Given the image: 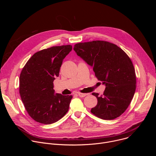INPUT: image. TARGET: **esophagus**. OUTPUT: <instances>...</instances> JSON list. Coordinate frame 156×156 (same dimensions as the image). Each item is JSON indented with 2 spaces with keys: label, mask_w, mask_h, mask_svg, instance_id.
<instances>
[{
  "label": "esophagus",
  "mask_w": 156,
  "mask_h": 156,
  "mask_svg": "<svg viewBox=\"0 0 156 156\" xmlns=\"http://www.w3.org/2000/svg\"><path fill=\"white\" fill-rule=\"evenodd\" d=\"M78 96L81 98H83V97H85L87 94H86V93H78Z\"/></svg>",
  "instance_id": "esophagus-1"
}]
</instances>
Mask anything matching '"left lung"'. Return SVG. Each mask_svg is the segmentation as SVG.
Returning <instances> with one entry per match:
<instances>
[{
	"label": "left lung",
	"instance_id": "obj_1",
	"mask_svg": "<svg viewBox=\"0 0 156 156\" xmlns=\"http://www.w3.org/2000/svg\"><path fill=\"white\" fill-rule=\"evenodd\" d=\"M74 51L105 85L102 95L93 93L98 104L91 112L103 120H114L129 106L136 90L135 70L128 55L115 44L105 41L80 42Z\"/></svg>",
	"mask_w": 156,
	"mask_h": 156
}]
</instances>
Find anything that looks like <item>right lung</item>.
Instances as JSON below:
<instances>
[{"mask_svg":"<svg viewBox=\"0 0 156 156\" xmlns=\"http://www.w3.org/2000/svg\"><path fill=\"white\" fill-rule=\"evenodd\" d=\"M71 45L53 46L36 52L20 76V94L29 115L36 122L52 124L68 112L73 96L55 94L53 82L59 75Z\"/></svg>","mask_w":156,"mask_h":156,"instance_id":"1","label":"right lung"}]
</instances>
